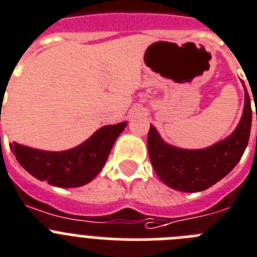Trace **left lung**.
Segmentation results:
<instances>
[{
	"instance_id": "8db88e82",
	"label": "left lung",
	"mask_w": 257,
	"mask_h": 257,
	"mask_svg": "<svg viewBox=\"0 0 257 257\" xmlns=\"http://www.w3.org/2000/svg\"><path fill=\"white\" fill-rule=\"evenodd\" d=\"M251 121V101L244 86V108L238 126L229 137L207 149L185 150L172 146L163 141L156 129L150 125L147 149L156 175L175 190L185 193L206 190L238 164L248 145Z\"/></svg>"
}]
</instances>
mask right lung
Masks as SVG:
<instances>
[{"instance_id":"obj_1","label":"right lung","mask_w":257,"mask_h":257,"mask_svg":"<svg viewBox=\"0 0 257 257\" xmlns=\"http://www.w3.org/2000/svg\"><path fill=\"white\" fill-rule=\"evenodd\" d=\"M125 126V121L102 126L84 144L59 153L37 150L15 142L10 149L19 164L40 181L58 187H79L101 172L113 142Z\"/></svg>"}]
</instances>
